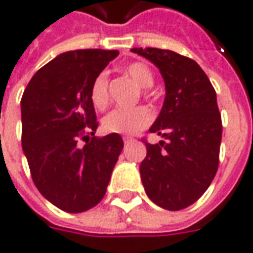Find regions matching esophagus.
I'll list each match as a JSON object with an SVG mask.
<instances>
[{
  "instance_id": "34e87169",
  "label": "esophagus",
  "mask_w": 253,
  "mask_h": 253,
  "mask_svg": "<svg viewBox=\"0 0 253 253\" xmlns=\"http://www.w3.org/2000/svg\"><path fill=\"white\" fill-rule=\"evenodd\" d=\"M132 142H135V139H132V138H128V136H125V138H124V143H125V145H128V143H132Z\"/></svg>"
}]
</instances>
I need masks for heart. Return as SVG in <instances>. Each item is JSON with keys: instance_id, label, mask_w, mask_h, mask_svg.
<instances>
[{"instance_id": "obj_1", "label": "heart", "mask_w": 253, "mask_h": 253, "mask_svg": "<svg viewBox=\"0 0 253 253\" xmlns=\"http://www.w3.org/2000/svg\"><path fill=\"white\" fill-rule=\"evenodd\" d=\"M125 73L139 88H149L153 84V74L146 64L135 62L125 67ZM145 91V90H143ZM90 100L97 110H104L108 101V76L100 73L95 76L90 87ZM152 122L149 108L139 105L133 108H117L102 118V128L110 133L132 135L142 131Z\"/></svg>"}]
</instances>
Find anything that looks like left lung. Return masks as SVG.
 Instances as JSON below:
<instances>
[{"instance_id": "left-lung-1", "label": "left lung", "mask_w": 253, "mask_h": 253, "mask_svg": "<svg viewBox=\"0 0 253 253\" xmlns=\"http://www.w3.org/2000/svg\"><path fill=\"white\" fill-rule=\"evenodd\" d=\"M132 52L159 69L166 88L161 114L149 128L165 141L145 142L142 183L156 206L183 210L204 194L218 169L222 124L217 94L193 59L158 47Z\"/></svg>"}]
</instances>
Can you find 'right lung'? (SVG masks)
<instances>
[{
	"label": "right lung",
	"mask_w": 253,
	"mask_h": 253,
	"mask_svg": "<svg viewBox=\"0 0 253 253\" xmlns=\"http://www.w3.org/2000/svg\"><path fill=\"white\" fill-rule=\"evenodd\" d=\"M118 50L82 49L56 56L31 79L21 100L22 149L35 186L66 212H83L104 197L124 148L98 126L90 87ZM80 140L85 141L84 145Z\"/></svg>",
	"instance_id": "obj_1"
}]
</instances>
